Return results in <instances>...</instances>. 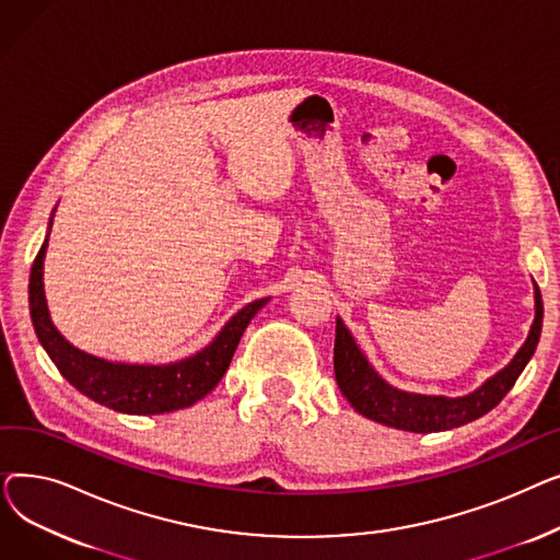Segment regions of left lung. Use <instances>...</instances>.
Here are the masks:
<instances>
[{"instance_id": "8db88e82", "label": "left lung", "mask_w": 560, "mask_h": 560, "mask_svg": "<svg viewBox=\"0 0 560 560\" xmlns=\"http://www.w3.org/2000/svg\"><path fill=\"white\" fill-rule=\"evenodd\" d=\"M534 288L536 319L532 325V331H528L526 342L502 372H497L481 388L463 397L420 395L390 386L388 381L370 365L354 336L345 327V322L336 317L334 370L340 393L363 418L401 431H447L479 420L506 397V393L515 386L517 376L522 374L526 363L532 361L538 347L542 331V298L538 285Z\"/></svg>"}]
</instances>
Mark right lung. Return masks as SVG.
Wrapping results in <instances>:
<instances>
[{"mask_svg": "<svg viewBox=\"0 0 560 560\" xmlns=\"http://www.w3.org/2000/svg\"><path fill=\"white\" fill-rule=\"evenodd\" d=\"M54 211L47 224L45 243L34 260L32 279H28V308H32L36 336L51 363L58 368V372H61L85 397H91L93 401L106 408L120 410V413L127 416L172 413V410L188 408L209 395L224 376L233 359V351L238 347L252 317L270 302V298L256 300L241 308L209 345L199 349L197 354L186 357L182 361L150 365L120 363L93 357L88 354V351L74 347L54 327V322L49 317L43 283V262L47 254Z\"/></svg>", "mask_w": 560, "mask_h": 560, "instance_id": "right-lung-1", "label": "right lung"}]
</instances>
